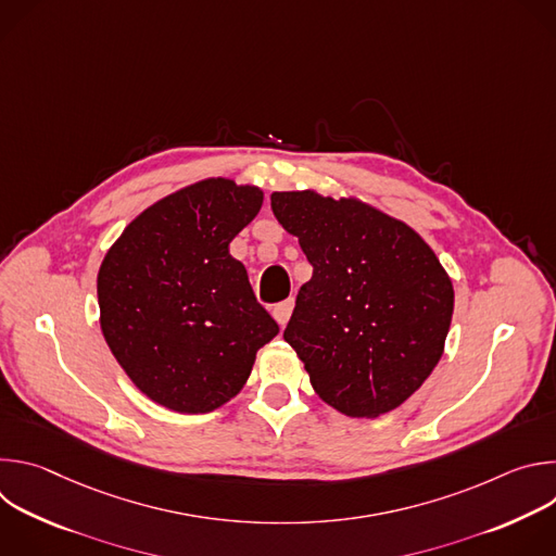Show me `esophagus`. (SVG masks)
Listing matches in <instances>:
<instances>
[{
    "label": "esophagus",
    "mask_w": 556,
    "mask_h": 556,
    "mask_svg": "<svg viewBox=\"0 0 556 556\" xmlns=\"http://www.w3.org/2000/svg\"><path fill=\"white\" fill-rule=\"evenodd\" d=\"M292 309H294V299H292V296L275 305V309H273V316H275V321H277L281 328L288 324V319H290Z\"/></svg>",
    "instance_id": "obj_1"
}]
</instances>
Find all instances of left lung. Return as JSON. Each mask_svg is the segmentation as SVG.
<instances>
[{
	"label": "left lung",
	"mask_w": 556,
	"mask_h": 556,
	"mask_svg": "<svg viewBox=\"0 0 556 556\" xmlns=\"http://www.w3.org/2000/svg\"><path fill=\"white\" fill-rule=\"evenodd\" d=\"M312 264L283 339L321 399L352 418L401 407L438 365L453 283L422 237L358 200L270 195Z\"/></svg>",
	"instance_id": "8db88e82"
}]
</instances>
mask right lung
Returning a JSON list of instances; mask_svg holds the SVG:
<instances>
[{
    "mask_svg": "<svg viewBox=\"0 0 556 556\" xmlns=\"http://www.w3.org/2000/svg\"><path fill=\"white\" fill-rule=\"evenodd\" d=\"M262 202L257 187L202 180L151 204L108 251L97 279L101 330L153 403L180 414L222 407L277 337L244 264L228 253Z\"/></svg>",
    "mask_w": 556,
    "mask_h": 556,
    "instance_id": "right-lung-1",
    "label": "right lung"
}]
</instances>
